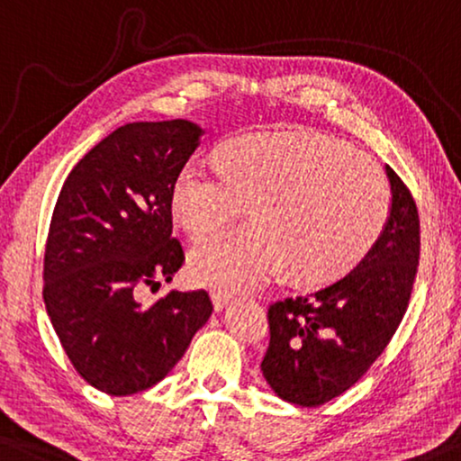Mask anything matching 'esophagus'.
I'll list each match as a JSON object with an SVG mask.
<instances>
[{
    "mask_svg": "<svg viewBox=\"0 0 461 461\" xmlns=\"http://www.w3.org/2000/svg\"><path fill=\"white\" fill-rule=\"evenodd\" d=\"M211 299H212V305H214V310H223L225 305H227V302H230L231 299V293L230 291H221V288H214V291L211 293Z\"/></svg>",
    "mask_w": 461,
    "mask_h": 461,
    "instance_id": "esophagus-1",
    "label": "esophagus"
}]
</instances>
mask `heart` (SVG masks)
I'll list each match as a JSON object with an SVG mask.
<instances>
[{"mask_svg":"<svg viewBox=\"0 0 461 461\" xmlns=\"http://www.w3.org/2000/svg\"><path fill=\"white\" fill-rule=\"evenodd\" d=\"M250 202L253 221L200 238L189 272L200 285L242 291L286 267L299 285L354 269L388 225L392 194L375 159L321 132H249L217 159H189L170 211L189 236L227 223Z\"/></svg>","mask_w":461,"mask_h":461,"instance_id":"heart-1","label":"heart"}]
</instances>
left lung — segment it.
<instances>
[{
  "instance_id": "left-lung-1",
  "label": "left lung",
  "mask_w": 461,
  "mask_h": 461,
  "mask_svg": "<svg viewBox=\"0 0 461 461\" xmlns=\"http://www.w3.org/2000/svg\"><path fill=\"white\" fill-rule=\"evenodd\" d=\"M392 211L384 234L341 278L267 308L269 346L263 377L276 394L302 407H321L352 388L382 356L404 312L420 263V212L385 167Z\"/></svg>"
}]
</instances>
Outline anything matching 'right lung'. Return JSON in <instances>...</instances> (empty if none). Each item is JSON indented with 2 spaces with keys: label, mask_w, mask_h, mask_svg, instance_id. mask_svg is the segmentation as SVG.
I'll list each match as a JSON object with an SVG mask.
<instances>
[{
  "label": "right lung",
  "mask_w": 461,
  "mask_h": 461,
  "mask_svg": "<svg viewBox=\"0 0 461 461\" xmlns=\"http://www.w3.org/2000/svg\"><path fill=\"white\" fill-rule=\"evenodd\" d=\"M200 134L187 120L122 126L79 159L59 194L44 303L73 369L105 394H137L167 377L212 312L204 288L151 305L137 297L185 263L170 192Z\"/></svg>",
  "instance_id": "right-lung-1"
}]
</instances>
